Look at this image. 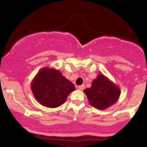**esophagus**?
<instances>
[{
    "instance_id": "34e87169",
    "label": "esophagus",
    "mask_w": 147,
    "mask_h": 147,
    "mask_svg": "<svg viewBox=\"0 0 147 147\" xmlns=\"http://www.w3.org/2000/svg\"><path fill=\"white\" fill-rule=\"evenodd\" d=\"M78 88H79V90H83L85 88V86H84V84H82V85L79 86L78 87Z\"/></svg>"
}]
</instances>
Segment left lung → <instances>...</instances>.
<instances>
[{"mask_svg": "<svg viewBox=\"0 0 147 147\" xmlns=\"http://www.w3.org/2000/svg\"><path fill=\"white\" fill-rule=\"evenodd\" d=\"M92 106L105 110L114 104L120 95V89L103 74H99L90 88L84 90Z\"/></svg>", "mask_w": 147, "mask_h": 147, "instance_id": "obj_1", "label": "left lung"}]
</instances>
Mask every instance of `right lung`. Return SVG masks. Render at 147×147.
<instances>
[{
	"label": "right lung",
	"mask_w": 147,
	"mask_h": 147,
	"mask_svg": "<svg viewBox=\"0 0 147 147\" xmlns=\"http://www.w3.org/2000/svg\"><path fill=\"white\" fill-rule=\"evenodd\" d=\"M31 88L37 102L48 108L62 105L75 90L73 84L59 70L50 68H43L38 72L32 81Z\"/></svg>",
	"instance_id": "right-lung-1"
}]
</instances>
